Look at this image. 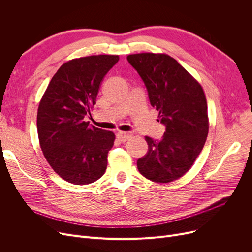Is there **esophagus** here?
<instances>
[{"mask_svg": "<svg viewBox=\"0 0 252 252\" xmlns=\"http://www.w3.org/2000/svg\"><path fill=\"white\" fill-rule=\"evenodd\" d=\"M116 138L118 139V141L126 142L130 138V134L129 133H125V131H118V133L116 134Z\"/></svg>", "mask_w": 252, "mask_h": 252, "instance_id": "esophagus-1", "label": "esophagus"}]
</instances>
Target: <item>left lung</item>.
Returning <instances> with one entry per match:
<instances>
[{"label": "left lung", "instance_id": "left-lung-1", "mask_svg": "<svg viewBox=\"0 0 252 252\" xmlns=\"http://www.w3.org/2000/svg\"><path fill=\"white\" fill-rule=\"evenodd\" d=\"M147 88L165 133L159 141L145 137L148 152L137 161L145 178L159 184L183 177L202 151L209 122L204 91L173 57L139 53L126 57Z\"/></svg>", "mask_w": 252, "mask_h": 252}]
</instances>
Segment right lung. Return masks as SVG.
<instances>
[{
	"mask_svg": "<svg viewBox=\"0 0 252 252\" xmlns=\"http://www.w3.org/2000/svg\"><path fill=\"white\" fill-rule=\"evenodd\" d=\"M118 55H92L63 63L39 101L36 116L39 146L48 163L66 182L88 185L107 167L115 135L90 126L101 83Z\"/></svg>",
	"mask_w": 252,
	"mask_h": 252,
	"instance_id": "add662e5",
	"label": "right lung"
}]
</instances>
